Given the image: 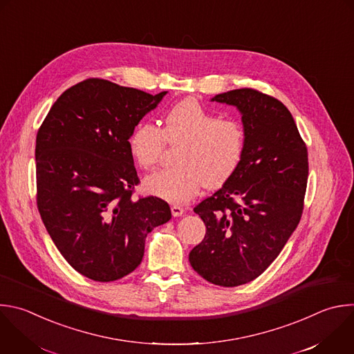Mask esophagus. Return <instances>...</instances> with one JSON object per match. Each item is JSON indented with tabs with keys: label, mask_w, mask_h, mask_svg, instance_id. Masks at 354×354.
I'll list each match as a JSON object with an SVG mask.
<instances>
[{
	"label": "esophagus",
	"mask_w": 354,
	"mask_h": 354,
	"mask_svg": "<svg viewBox=\"0 0 354 354\" xmlns=\"http://www.w3.org/2000/svg\"><path fill=\"white\" fill-rule=\"evenodd\" d=\"M171 211H172L174 216H180L185 212V208L182 205H172Z\"/></svg>",
	"instance_id": "1"
}]
</instances>
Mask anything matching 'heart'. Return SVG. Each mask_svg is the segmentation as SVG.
Segmentation results:
<instances>
[{
    "mask_svg": "<svg viewBox=\"0 0 354 354\" xmlns=\"http://www.w3.org/2000/svg\"><path fill=\"white\" fill-rule=\"evenodd\" d=\"M178 142V165L149 175L145 186L172 203H186L203 185L216 187L233 174L243 157L246 131L236 118H218L196 100H183L162 115L161 128L151 122L136 125L128 147L138 167L151 169L165 143Z\"/></svg>",
    "mask_w": 354,
    "mask_h": 354,
    "instance_id": "obj_1",
    "label": "heart"
}]
</instances>
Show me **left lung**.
I'll use <instances>...</instances> for the list:
<instances>
[{"mask_svg":"<svg viewBox=\"0 0 354 354\" xmlns=\"http://www.w3.org/2000/svg\"><path fill=\"white\" fill-rule=\"evenodd\" d=\"M211 101L239 109L246 146L226 182L194 207L207 230L189 261L205 281L233 288L260 277L297 227L308 157L292 113L279 100L236 88Z\"/></svg>","mask_w":354,"mask_h":354,"instance_id":"1","label":"left lung"}]
</instances>
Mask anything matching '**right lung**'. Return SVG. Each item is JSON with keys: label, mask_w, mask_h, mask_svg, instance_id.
Returning <instances> with one entry per match:
<instances>
[{"label": "right lung", "mask_w": 354, "mask_h": 354, "mask_svg": "<svg viewBox=\"0 0 354 354\" xmlns=\"http://www.w3.org/2000/svg\"><path fill=\"white\" fill-rule=\"evenodd\" d=\"M165 94L87 79L58 97L37 132L39 212L59 253L88 279L135 271L147 234L171 219L164 200L132 198L139 178L128 147Z\"/></svg>", "instance_id": "add662e5"}]
</instances>
